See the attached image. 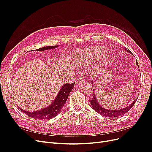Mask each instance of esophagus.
Listing matches in <instances>:
<instances>
[{"label":"esophagus","mask_w":152,"mask_h":152,"mask_svg":"<svg viewBox=\"0 0 152 152\" xmlns=\"http://www.w3.org/2000/svg\"><path fill=\"white\" fill-rule=\"evenodd\" d=\"M84 78H83V77H79L78 79H76V84H77V85H79V84H83V83H84Z\"/></svg>","instance_id":"obj_1"}]
</instances>
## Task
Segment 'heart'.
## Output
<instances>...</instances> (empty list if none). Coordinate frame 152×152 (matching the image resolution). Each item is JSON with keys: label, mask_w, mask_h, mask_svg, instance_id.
Here are the masks:
<instances>
[{"label": "heart", "mask_w": 152, "mask_h": 152, "mask_svg": "<svg viewBox=\"0 0 152 152\" xmlns=\"http://www.w3.org/2000/svg\"><path fill=\"white\" fill-rule=\"evenodd\" d=\"M109 57L107 51L100 47H93L89 49L77 50L73 53L74 61L77 65H86L89 62L97 60L100 62H105Z\"/></svg>", "instance_id": "heart-1"}]
</instances>
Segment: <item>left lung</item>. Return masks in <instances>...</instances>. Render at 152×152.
<instances>
[{
    "instance_id": "obj_1",
    "label": "left lung",
    "mask_w": 152,
    "mask_h": 152,
    "mask_svg": "<svg viewBox=\"0 0 152 152\" xmlns=\"http://www.w3.org/2000/svg\"><path fill=\"white\" fill-rule=\"evenodd\" d=\"M124 49L127 51L129 53H131L132 55V53L128 50H126L125 48ZM136 64L137 65L139 66L138 65V63H137V61L136 60ZM93 85V83L92 81L91 83ZM94 95L92 97V100H91V104L92 105V107H93V108L94 109V110H95L96 111H97V113H99L100 115H102V116H108V117H111V118H116V117H118V116H123V115H124L125 113H126L127 111H129L130 110V109L134 106V105L135 104V102H136L137 99H135L131 105H129V106L126 107V108H123L121 109H118V110H107V109H105L104 108H103L102 107H101L100 105V104L99 103V102H97V99H96V96H95V92L93 93Z\"/></svg>"
}]
</instances>
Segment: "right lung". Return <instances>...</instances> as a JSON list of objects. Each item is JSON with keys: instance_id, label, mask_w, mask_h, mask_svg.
Returning a JSON list of instances; mask_svg holds the SVG:
<instances>
[{"instance_id": "add662e5", "label": "right lung", "mask_w": 152, "mask_h": 152, "mask_svg": "<svg viewBox=\"0 0 152 152\" xmlns=\"http://www.w3.org/2000/svg\"><path fill=\"white\" fill-rule=\"evenodd\" d=\"M58 45H54V46H46L40 49H36L37 51H44L45 50L49 49H53L55 48H57ZM75 85V83L72 84H65L63 85L61 88L59 92L58 93L57 95L56 96L55 100L51 104L47 107L46 108L40 110L39 111H28L26 110H24L20 108V109L23 111L24 113H25L28 116L35 118V119H49L53 118V117L57 116L63 107L65 105V102L67 100L68 97V95L71 91V90L73 89Z\"/></svg>"}]
</instances>
